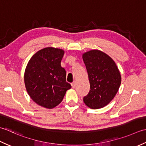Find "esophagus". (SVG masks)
<instances>
[{
	"label": "esophagus",
	"instance_id": "34e87169",
	"mask_svg": "<svg viewBox=\"0 0 146 146\" xmlns=\"http://www.w3.org/2000/svg\"><path fill=\"white\" fill-rule=\"evenodd\" d=\"M71 86H72V88L74 89V88H76V82H73L72 84H71Z\"/></svg>",
	"mask_w": 146,
	"mask_h": 146
}]
</instances>
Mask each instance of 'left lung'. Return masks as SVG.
<instances>
[{
    "label": "left lung",
    "mask_w": 146,
    "mask_h": 146,
    "mask_svg": "<svg viewBox=\"0 0 146 146\" xmlns=\"http://www.w3.org/2000/svg\"><path fill=\"white\" fill-rule=\"evenodd\" d=\"M90 90L83 98L89 108L99 109L113 99L121 84L120 71L113 60L105 53L92 50L83 53Z\"/></svg>",
    "instance_id": "8db88e82"
}]
</instances>
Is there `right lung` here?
<instances>
[{
	"label": "right lung",
	"mask_w": 146,
	"mask_h": 146,
	"mask_svg": "<svg viewBox=\"0 0 146 146\" xmlns=\"http://www.w3.org/2000/svg\"><path fill=\"white\" fill-rule=\"evenodd\" d=\"M62 49L47 47L32 56L24 79L29 96L36 103L52 109L59 105L71 85L66 82V71L61 67Z\"/></svg>",
	"instance_id": "1"
}]
</instances>
